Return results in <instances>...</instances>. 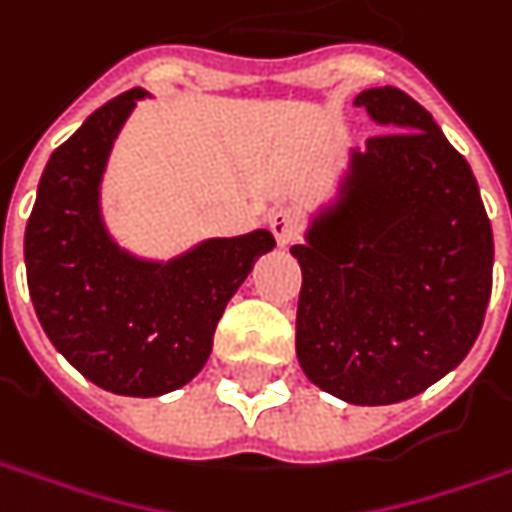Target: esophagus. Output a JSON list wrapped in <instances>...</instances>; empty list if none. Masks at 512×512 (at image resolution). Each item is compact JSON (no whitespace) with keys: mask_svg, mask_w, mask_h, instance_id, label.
Listing matches in <instances>:
<instances>
[{"mask_svg":"<svg viewBox=\"0 0 512 512\" xmlns=\"http://www.w3.org/2000/svg\"><path fill=\"white\" fill-rule=\"evenodd\" d=\"M299 227H302V219H299V213L290 210V207H282V210H276V213L270 216V230H273L276 242L282 247H287L296 236H299Z\"/></svg>","mask_w":512,"mask_h":512,"instance_id":"esophagus-1","label":"esophagus"}]
</instances>
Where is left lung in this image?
<instances>
[{"label": "left lung", "instance_id": "1", "mask_svg": "<svg viewBox=\"0 0 512 512\" xmlns=\"http://www.w3.org/2000/svg\"><path fill=\"white\" fill-rule=\"evenodd\" d=\"M356 108L384 128L353 148L290 253L302 265L296 356L347 404H396L456 370L484 322L493 230L464 156L399 88Z\"/></svg>", "mask_w": 512, "mask_h": 512}]
</instances>
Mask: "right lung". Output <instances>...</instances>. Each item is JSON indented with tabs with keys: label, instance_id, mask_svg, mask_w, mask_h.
I'll return each mask as SVG.
<instances>
[{
	"label": "right lung",
	"instance_id": "obj_1",
	"mask_svg": "<svg viewBox=\"0 0 512 512\" xmlns=\"http://www.w3.org/2000/svg\"><path fill=\"white\" fill-rule=\"evenodd\" d=\"M145 96L110 99L50 153L25 227L30 302L50 344L102 390L139 399L179 390L205 367L230 296L276 247L270 230L205 239L168 262L119 247L102 179Z\"/></svg>",
	"mask_w": 512,
	"mask_h": 512
}]
</instances>
